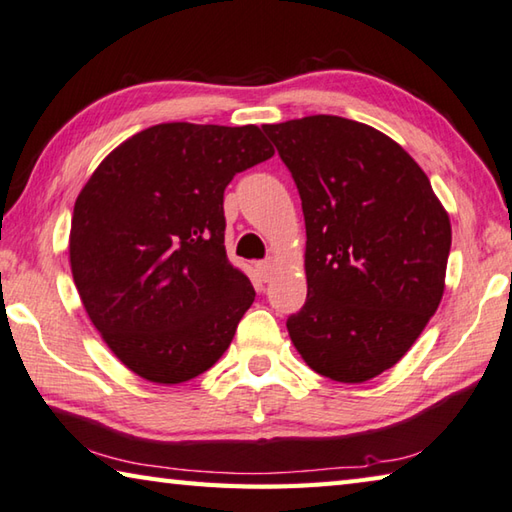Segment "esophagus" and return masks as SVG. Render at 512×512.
I'll return each mask as SVG.
<instances>
[{"mask_svg": "<svg viewBox=\"0 0 512 512\" xmlns=\"http://www.w3.org/2000/svg\"><path fill=\"white\" fill-rule=\"evenodd\" d=\"M255 268H257L259 280H262V282H268V280H271V275H273V271H275L273 262H259Z\"/></svg>", "mask_w": 512, "mask_h": 512, "instance_id": "obj_1", "label": "esophagus"}]
</instances>
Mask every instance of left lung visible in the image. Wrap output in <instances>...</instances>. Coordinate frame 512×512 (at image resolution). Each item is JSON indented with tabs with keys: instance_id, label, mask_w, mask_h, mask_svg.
I'll return each instance as SVG.
<instances>
[{
	"instance_id": "obj_1",
	"label": "left lung",
	"mask_w": 512,
	"mask_h": 512,
	"mask_svg": "<svg viewBox=\"0 0 512 512\" xmlns=\"http://www.w3.org/2000/svg\"><path fill=\"white\" fill-rule=\"evenodd\" d=\"M293 174L306 224V304L288 318L297 353L338 383L392 369L441 304L448 210L410 154L340 116L264 125Z\"/></svg>"
}]
</instances>
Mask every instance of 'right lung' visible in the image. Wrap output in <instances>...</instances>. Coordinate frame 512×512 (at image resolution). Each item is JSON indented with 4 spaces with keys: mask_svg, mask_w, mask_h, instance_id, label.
I'll use <instances>...</instances> for the list:
<instances>
[{
    "mask_svg": "<svg viewBox=\"0 0 512 512\" xmlns=\"http://www.w3.org/2000/svg\"><path fill=\"white\" fill-rule=\"evenodd\" d=\"M273 154L257 125L161 123L111 150L80 190L73 282L136 376L179 385L230 347L255 288L226 257L224 190Z\"/></svg>",
    "mask_w": 512,
    "mask_h": 512,
    "instance_id": "right-lung-1",
    "label": "right lung"
}]
</instances>
